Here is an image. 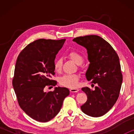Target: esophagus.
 <instances>
[{
	"instance_id": "34e87169",
	"label": "esophagus",
	"mask_w": 134,
	"mask_h": 134,
	"mask_svg": "<svg viewBox=\"0 0 134 134\" xmlns=\"http://www.w3.org/2000/svg\"><path fill=\"white\" fill-rule=\"evenodd\" d=\"M70 92H72V93H75V92H77L79 91V89H77V88H71V89H70Z\"/></svg>"
}]
</instances>
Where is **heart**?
<instances>
[{
	"label": "heart",
	"mask_w": 134,
	"mask_h": 134,
	"mask_svg": "<svg viewBox=\"0 0 134 134\" xmlns=\"http://www.w3.org/2000/svg\"><path fill=\"white\" fill-rule=\"evenodd\" d=\"M69 57L71 59L72 62L77 64L81 63L83 62V57L80 54L76 51H71L69 54ZM63 65V61L62 59L59 58L56 60L54 62V67L56 72H60L62 70ZM79 75L76 74H65L60 78V83L61 85L67 87H76L77 86L79 80Z\"/></svg>",
	"instance_id": "1"
}]
</instances>
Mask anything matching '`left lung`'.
Segmentation results:
<instances>
[{"mask_svg":"<svg viewBox=\"0 0 134 134\" xmlns=\"http://www.w3.org/2000/svg\"><path fill=\"white\" fill-rule=\"evenodd\" d=\"M74 42L87 49L89 67L86 72L88 81L97 84L95 90L84 87L86 102L81 106L83 113L92 117L103 116L118 98L122 83L119 57L112 47L97 35L77 37Z\"/></svg>","mask_w":134,"mask_h":134,"instance_id":"8db88e82","label":"left lung"}]
</instances>
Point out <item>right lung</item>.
Instances as JSON below:
<instances>
[{"label": "right lung", "mask_w": 134, "mask_h": 134, "mask_svg": "<svg viewBox=\"0 0 134 134\" xmlns=\"http://www.w3.org/2000/svg\"><path fill=\"white\" fill-rule=\"evenodd\" d=\"M65 39H39L31 42L18 55L12 85L20 107L35 121L46 122L53 119L70 94L66 87H55L53 92H45L47 86H55V56Z\"/></svg>", "instance_id": "obj_1"}]
</instances>
